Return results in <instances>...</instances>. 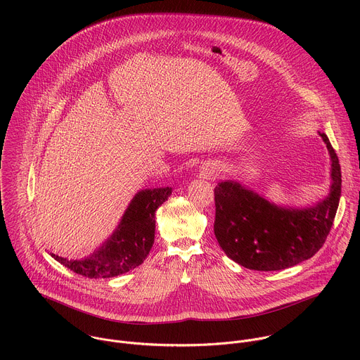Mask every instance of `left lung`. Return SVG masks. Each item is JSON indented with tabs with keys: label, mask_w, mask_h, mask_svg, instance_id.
<instances>
[{
	"label": "left lung",
	"mask_w": 360,
	"mask_h": 360,
	"mask_svg": "<svg viewBox=\"0 0 360 360\" xmlns=\"http://www.w3.org/2000/svg\"><path fill=\"white\" fill-rule=\"evenodd\" d=\"M319 135L330 157V186L316 203L282 207L231 179L215 186L214 231L228 258L243 268L269 272L295 266L322 248L339 207L342 174L329 138Z\"/></svg>",
	"instance_id": "1"
}]
</instances>
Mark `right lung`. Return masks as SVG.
I'll return each mask as SVG.
<instances>
[{
    "mask_svg": "<svg viewBox=\"0 0 360 360\" xmlns=\"http://www.w3.org/2000/svg\"><path fill=\"white\" fill-rule=\"evenodd\" d=\"M172 188L141 189L131 199L112 235L82 259L53 258L72 272L91 279L114 278L139 266L155 238V212L168 200Z\"/></svg>",
    "mask_w": 360,
    "mask_h": 360,
    "instance_id": "add662e5",
    "label": "right lung"
}]
</instances>
